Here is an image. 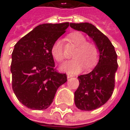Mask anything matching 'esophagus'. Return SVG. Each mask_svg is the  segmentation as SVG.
I'll return each instance as SVG.
<instances>
[{
    "mask_svg": "<svg viewBox=\"0 0 130 130\" xmlns=\"http://www.w3.org/2000/svg\"><path fill=\"white\" fill-rule=\"evenodd\" d=\"M67 78H71L74 77V75H73L72 74H70V73H67Z\"/></svg>",
    "mask_w": 130,
    "mask_h": 130,
    "instance_id": "obj_1",
    "label": "esophagus"
}]
</instances>
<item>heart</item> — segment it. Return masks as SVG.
<instances>
[{
	"instance_id": "b5f03b06",
	"label": "heart",
	"mask_w": 130,
	"mask_h": 130,
	"mask_svg": "<svg viewBox=\"0 0 130 130\" xmlns=\"http://www.w3.org/2000/svg\"><path fill=\"white\" fill-rule=\"evenodd\" d=\"M68 39L77 46V49L73 53V57L75 58L64 63L61 67V69L69 73H78L84 68V66L86 69L93 67L96 64L99 56L97 45L92 42L86 41L85 37L79 32L69 34ZM51 53L58 62H61L65 59L66 56L61 40H56L53 43Z\"/></svg>"
}]
</instances>
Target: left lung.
I'll list each match as a JSON object with an SVG mask.
<instances>
[{
	"instance_id": "left-lung-1",
	"label": "left lung",
	"mask_w": 130,
	"mask_h": 130,
	"mask_svg": "<svg viewBox=\"0 0 130 130\" xmlns=\"http://www.w3.org/2000/svg\"><path fill=\"white\" fill-rule=\"evenodd\" d=\"M70 27L86 33L97 45L99 61L91 72L78 77L79 85L74 92L76 106L83 111H92L107 102L112 95L117 55L109 39L93 24L87 22L70 23Z\"/></svg>"
}]
</instances>
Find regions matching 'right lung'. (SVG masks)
<instances>
[{
	"label": "right lung",
	"instance_id": "1",
	"mask_svg": "<svg viewBox=\"0 0 130 130\" xmlns=\"http://www.w3.org/2000/svg\"><path fill=\"white\" fill-rule=\"evenodd\" d=\"M69 25V22L40 24L14 45L11 65L12 88L26 107L47 108L58 88L67 81L66 74L54 69L51 47Z\"/></svg>",
	"mask_w": 130,
	"mask_h": 130
}]
</instances>
